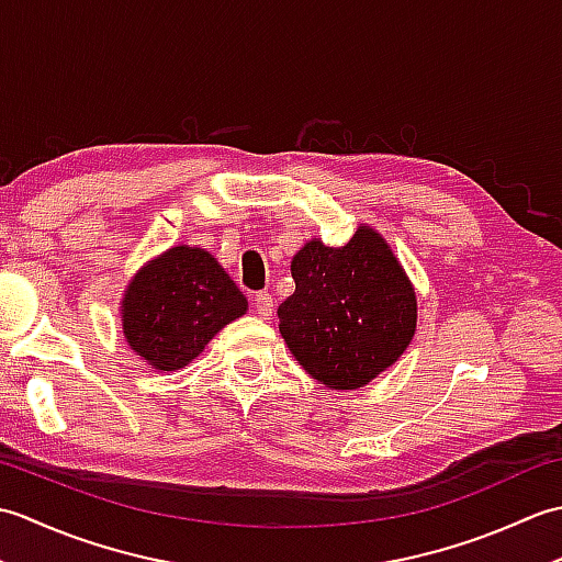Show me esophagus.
I'll use <instances>...</instances> for the list:
<instances>
[{
  "label": "esophagus",
  "instance_id": "1",
  "mask_svg": "<svg viewBox=\"0 0 562 562\" xmlns=\"http://www.w3.org/2000/svg\"><path fill=\"white\" fill-rule=\"evenodd\" d=\"M254 304L260 318H270L272 316V296L268 292H256L254 294Z\"/></svg>",
  "mask_w": 562,
  "mask_h": 562
}]
</instances>
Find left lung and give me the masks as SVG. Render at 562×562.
<instances>
[{"instance_id": "obj_1", "label": "left lung", "mask_w": 562, "mask_h": 562, "mask_svg": "<svg viewBox=\"0 0 562 562\" xmlns=\"http://www.w3.org/2000/svg\"><path fill=\"white\" fill-rule=\"evenodd\" d=\"M292 278L294 294L278 308L280 333L326 386L369 384L413 340L415 292L376 232L360 226L340 248L308 241L292 260Z\"/></svg>"}]
</instances>
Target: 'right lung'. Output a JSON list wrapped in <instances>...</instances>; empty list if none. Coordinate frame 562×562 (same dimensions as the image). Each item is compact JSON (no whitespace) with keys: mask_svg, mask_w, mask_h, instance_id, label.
Returning a JSON list of instances; mask_svg holds the SVG:
<instances>
[{"mask_svg":"<svg viewBox=\"0 0 562 562\" xmlns=\"http://www.w3.org/2000/svg\"><path fill=\"white\" fill-rule=\"evenodd\" d=\"M246 306V296L207 250L176 246L130 282L123 330L142 360L173 372L195 360Z\"/></svg>","mask_w":562,"mask_h":562,"instance_id":"add662e5","label":"right lung"}]
</instances>
